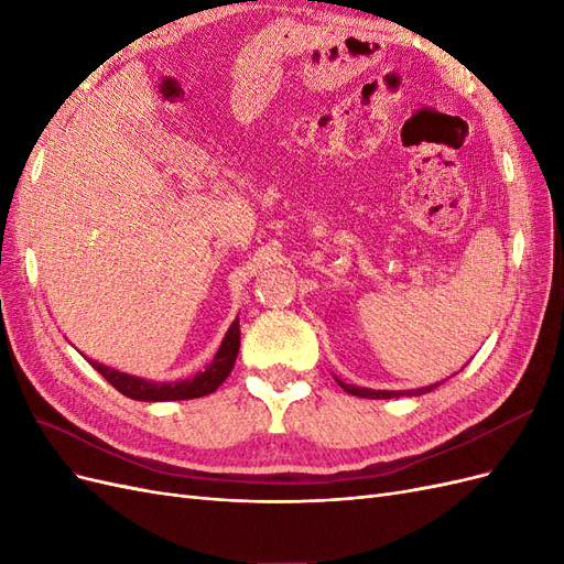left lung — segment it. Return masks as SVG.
<instances>
[{"instance_id": "8db88e82", "label": "left lung", "mask_w": 564, "mask_h": 564, "mask_svg": "<svg viewBox=\"0 0 564 564\" xmlns=\"http://www.w3.org/2000/svg\"><path fill=\"white\" fill-rule=\"evenodd\" d=\"M338 381V379H336ZM338 386L344 388L346 392H350V395H357V398H369V400H390V398H402V395H423V392H431L437 388V383L429 386V388H419V390H369V388H355V386H348L344 381H338Z\"/></svg>"}]
</instances>
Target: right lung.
<instances>
[{"instance_id": "add662e5", "label": "right lung", "mask_w": 564, "mask_h": 564, "mask_svg": "<svg viewBox=\"0 0 564 564\" xmlns=\"http://www.w3.org/2000/svg\"><path fill=\"white\" fill-rule=\"evenodd\" d=\"M237 350H240V319L232 322V327L228 329L224 344H220L214 362L197 373L195 379L187 381H176V383H155V381H145L139 377H129V373L115 371L106 365H98L89 360V365L104 377L112 388H117L122 395L131 400H143V402H166V400H193V398H204L214 392L220 383L228 379V373L237 360Z\"/></svg>"}]
</instances>
